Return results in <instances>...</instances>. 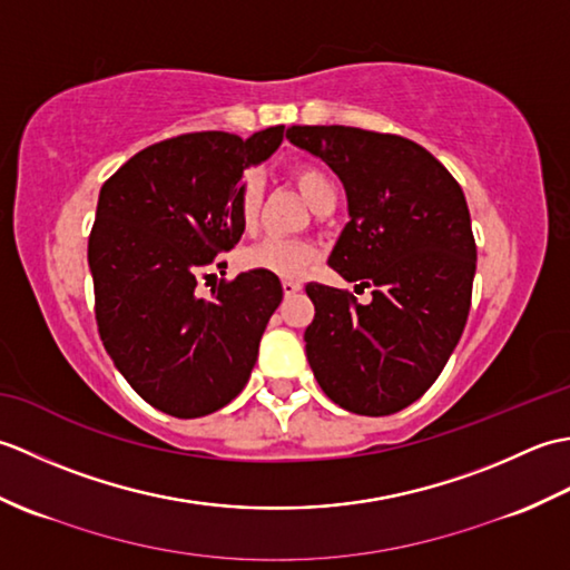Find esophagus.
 Listing matches in <instances>:
<instances>
[{
  "label": "esophagus",
  "instance_id": "34e87169",
  "mask_svg": "<svg viewBox=\"0 0 570 570\" xmlns=\"http://www.w3.org/2000/svg\"><path fill=\"white\" fill-rule=\"evenodd\" d=\"M282 288H284L286 296H294V294L301 292V288H304V284H301V282H292V278H284Z\"/></svg>",
  "mask_w": 570,
  "mask_h": 570
}]
</instances>
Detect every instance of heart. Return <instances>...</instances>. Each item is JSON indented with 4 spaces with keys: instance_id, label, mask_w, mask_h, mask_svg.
I'll use <instances>...</instances> for the list:
<instances>
[{
    "instance_id": "1",
    "label": "heart",
    "mask_w": 570,
    "mask_h": 570,
    "mask_svg": "<svg viewBox=\"0 0 570 570\" xmlns=\"http://www.w3.org/2000/svg\"><path fill=\"white\" fill-rule=\"evenodd\" d=\"M294 180L311 208L335 193L333 180L323 171L313 166H301L294 171ZM259 208H262V184L257 178H247L237 193V215L239 223L245 229H254L259 220ZM318 249L311 245L308 239L298 237H264L257 245L247 247L242 252V264L254 272H266L274 276H301L308 266L316 262Z\"/></svg>"
}]
</instances>
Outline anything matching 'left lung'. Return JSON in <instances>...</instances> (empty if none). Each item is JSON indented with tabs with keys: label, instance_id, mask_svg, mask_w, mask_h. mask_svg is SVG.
<instances>
[{
	"label": "left lung",
	"instance_id": "obj_1",
	"mask_svg": "<svg viewBox=\"0 0 570 570\" xmlns=\"http://www.w3.org/2000/svg\"><path fill=\"white\" fill-rule=\"evenodd\" d=\"M286 139L331 166L350 223L328 264L372 286L370 304L308 284L316 318L306 355L321 390L362 416H386L439 380L463 335L478 249L463 190L416 141L357 127H288Z\"/></svg>",
	"mask_w": 570,
	"mask_h": 570
}]
</instances>
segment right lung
I'll use <instances>...</instances> for the list:
<instances>
[{"label":"right lung","instance_id":"right-lung-1","mask_svg":"<svg viewBox=\"0 0 570 570\" xmlns=\"http://www.w3.org/2000/svg\"><path fill=\"white\" fill-rule=\"evenodd\" d=\"M282 141V125L249 139L180 135L131 156L100 190L88 242L100 337L131 390L168 416L233 402L282 304L278 276L254 269L210 288L213 298L196 294L200 274L245 233L242 174Z\"/></svg>","mask_w":570,"mask_h":570}]
</instances>
